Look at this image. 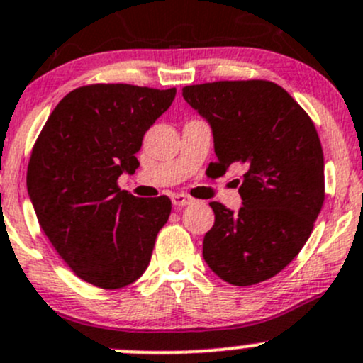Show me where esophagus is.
<instances>
[{
    "label": "esophagus",
    "instance_id": "34e87169",
    "mask_svg": "<svg viewBox=\"0 0 363 363\" xmlns=\"http://www.w3.org/2000/svg\"><path fill=\"white\" fill-rule=\"evenodd\" d=\"M191 202H193L191 196L182 195V193H175V195H172V203H174L175 207H184V205H189Z\"/></svg>",
    "mask_w": 363,
    "mask_h": 363
}]
</instances>
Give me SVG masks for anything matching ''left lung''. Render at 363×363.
<instances>
[{
  "instance_id": "obj_1",
  "label": "left lung",
  "mask_w": 363,
  "mask_h": 363,
  "mask_svg": "<svg viewBox=\"0 0 363 363\" xmlns=\"http://www.w3.org/2000/svg\"><path fill=\"white\" fill-rule=\"evenodd\" d=\"M184 100L211 124L218 177L246 167L239 212L211 202L214 226L203 259L235 286L279 274L313 232L325 200L320 137L306 111L269 80H219L182 87Z\"/></svg>"
}]
</instances>
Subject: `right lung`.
<instances>
[{"mask_svg": "<svg viewBox=\"0 0 363 363\" xmlns=\"http://www.w3.org/2000/svg\"><path fill=\"white\" fill-rule=\"evenodd\" d=\"M174 98L175 87H77L36 138L26 179L29 199L54 250L86 283L117 290L151 262L170 199H137L117 179L135 174L145 131Z\"/></svg>", "mask_w": 363, "mask_h": 363, "instance_id": "1", "label": "right lung"}]
</instances>
